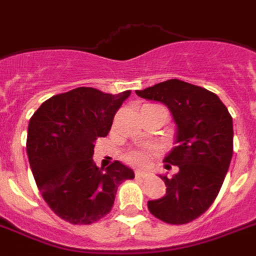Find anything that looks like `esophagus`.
I'll return each mask as SVG.
<instances>
[{
    "label": "esophagus",
    "instance_id": "34e87169",
    "mask_svg": "<svg viewBox=\"0 0 256 256\" xmlns=\"http://www.w3.org/2000/svg\"><path fill=\"white\" fill-rule=\"evenodd\" d=\"M148 172H142V171H136V178L138 179H144V178H146Z\"/></svg>",
    "mask_w": 256,
    "mask_h": 256
}]
</instances>
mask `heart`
Segmentation results:
<instances>
[{
    "label": "heart",
    "mask_w": 256,
    "mask_h": 256,
    "mask_svg": "<svg viewBox=\"0 0 256 256\" xmlns=\"http://www.w3.org/2000/svg\"><path fill=\"white\" fill-rule=\"evenodd\" d=\"M154 156V149L153 148H140L126 153L124 160L136 166H146Z\"/></svg>",
    "instance_id": "b5f03b06"
}]
</instances>
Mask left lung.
<instances>
[{"label":"left lung","mask_w":256,"mask_h":256,"mask_svg":"<svg viewBox=\"0 0 256 256\" xmlns=\"http://www.w3.org/2000/svg\"><path fill=\"white\" fill-rule=\"evenodd\" d=\"M136 94L166 104L178 126V146L164 162L179 171L162 176L166 196L149 200L148 209L166 224L191 222L209 209L224 183L234 154L232 116L217 94L176 78Z\"/></svg>","instance_id":"left-lung-1"}]
</instances>
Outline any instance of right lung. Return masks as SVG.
Segmentation results:
<instances>
[{
  "mask_svg": "<svg viewBox=\"0 0 256 256\" xmlns=\"http://www.w3.org/2000/svg\"><path fill=\"white\" fill-rule=\"evenodd\" d=\"M130 90L103 94L80 86L47 99L30 119L27 154L43 200L70 224H94L111 212L118 186L134 172L92 160L96 140L108 134Z\"/></svg>",
  "mask_w": 256,
  "mask_h": 256,
  "instance_id": "right-lung-1",
  "label": "right lung"
}]
</instances>
